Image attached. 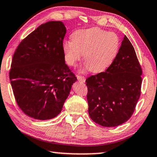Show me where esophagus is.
<instances>
[{
  "label": "esophagus",
  "instance_id": "1",
  "mask_svg": "<svg viewBox=\"0 0 157 157\" xmlns=\"http://www.w3.org/2000/svg\"><path fill=\"white\" fill-rule=\"evenodd\" d=\"M77 78H78V81L82 82H85L86 79L84 76H81V75H78L77 76Z\"/></svg>",
  "mask_w": 157,
  "mask_h": 157
}]
</instances>
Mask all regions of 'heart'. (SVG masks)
<instances>
[{"instance_id": "1", "label": "heart", "mask_w": 157, "mask_h": 157, "mask_svg": "<svg viewBox=\"0 0 157 157\" xmlns=\"http://www.w3.org/2000/svg\"><path fill=\"white\" fill-rule=\"evenodd\" d=\"M71 39L63 44L65 61L75 66L84 54L83 70L92 72L106 71L116 59L121 46L120 38L116 33L97 27L77 30Z\"/></svg>"}]
</instances>
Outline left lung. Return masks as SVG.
I'll return each instance as SVG.
<instances>
[{"instance_id":"1","label":"left lung","mask_w":157,"mask_h":157,"mask_svg":"<svg viewBox=\"0 0 157 157\" xmlns=\"http://www.w3.org/2000/svg\"><path fill=\"white\" fill-rule=\"evenodd\" d=\"M142 68L125 36L118 53L105 72L86 79L91 119L104 127H116L132 115L140 96Z\"/></svg>"}]
</instances>
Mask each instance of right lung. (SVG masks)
I'll return each instance as SVG.
<instances>
[{
    "label": "right lung",
    "instance_id": "obj_1",
    "mask_svg": "<svg viewBox=\"0 0 157 157\" xmlns=\"http://www.w3.org/2000/svg\"><path fill=\"white\" fill-rule=\"evenodd\" d=\"M65 34L63 23L50 21L28 35L13 55L12 89L19 107L32 118L44 121L57 116L77 81L65 62Z\"/></svg>",
    "mask_w": 157,
    "mask_h": 157
}]
</instances>
